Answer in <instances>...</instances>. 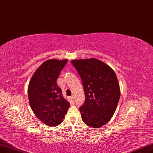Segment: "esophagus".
Here are the masks:
<instances>
[{"label": "esophagus", "instance_id": "esophagus-1", "mask_svg": "<svg viewBox=\"0 0 153 153\" xmlns=\"http://www.w3.org/2000/svg\"><path fill=\"white\" fill-rule=\"evenodd\" d=\"M71 100H73V101H74V96H71Z\"/></svg>", "mask_w": 153, "mask_h": 153}]
</instances>
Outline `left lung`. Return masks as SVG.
Listing matches in <instances>:
<instances>
[{"label": "left lung", "instance_id": "8db88e82", "mask_svg": "<svg viewBox=\"0 0 153 153\" xmlns=\"http://www.w3.org/2000/svg\"><path fill=\"white\" fill-rule=\"evenodd\" d=\"M71 63L82 79L85 95L79 108L86 125L100 128L111 120L120 98V88L114 70L98 59L74 60Z\"/></svg>", "mask_w": 153, "mask_h": 153}]
</instances>
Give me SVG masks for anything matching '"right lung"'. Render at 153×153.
Returning <instances> with one entry per match:
<instances>
[{
	"instance_id": "1",
	"label": "right lung",
	"mask_w": 153,
	"mask_h": 153,
	"mask_svg": "<svg viewBox=\"0 0 153 153\" xmlns=\"http://www.w3.org/2000/svg\"><path fill=\"white\" fill-rule=\"evenodd\" d=\"M67 59H49L43 62L32 76L28 87L29 103L35 116L49 126H56L63 121L70 107L56 83Z\"/></svg>"
}]
</instances>
